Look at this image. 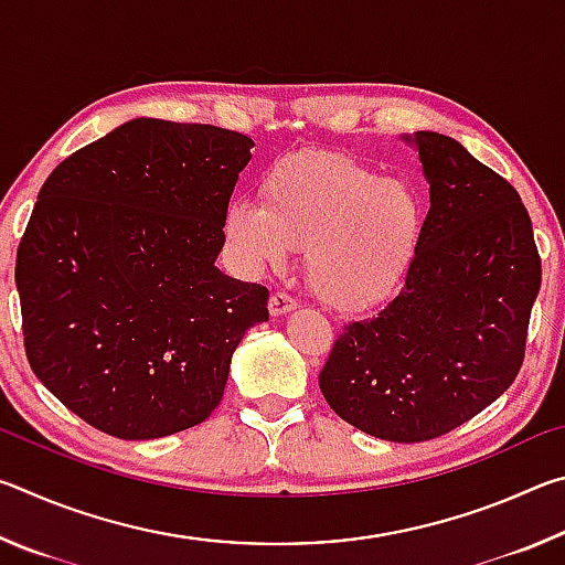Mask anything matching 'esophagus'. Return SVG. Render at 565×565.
Masks as SVG:
<instances>
[{"instance_id":"1","label":"esophagus","mask_w":565,"mask_h":565,"mask_svg":"<svg viewBox=\"0 0 565 565\" xmlns=\"http://www.w3.org/2000/svg\"><path fill=\"white\" fill-rule=\"evenodd\" d=\"M296 306H299V301H296L294 296L286 294V291H276V294H271V299H269L271 317H284V313L294 311Z\"/></svg>"}]
</instances>
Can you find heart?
Returning <instances> with one entry per match:
<instances>
[{"instance_id": "obj_1", "label": "heart", "mask_w": 565, "mask_h": 565, "mask_svg": "<svg viewBox=\"0 0 565 565\" xmlns=\"http://www.w3.org/2000/svg\"><path fill=\"white\" fill-rule=\"evenodd\" d=\"M262 204L236 199L226 236L248 266L281 264L306 248V276L333 309L384 301L414 259L424 212L416 191L341 151L301 149L262 179Z\"/></svg>"}]
</instances>
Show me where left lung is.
<instances>
[{"label":"left lung","mask_w":565,"mask_h":565,"mask_svg":"<svg viewBox=\"0 0 565 565\" xmlns=\"http://www.w3.org/2000/svg\"><path fill=\"white\" fill-rule=\"evenodd\" d=\"M431 209L404 286L351 321L319 374L337 414L384 441L454 431L519 376L541 256L519 191L456 139L416 131Z\"/></svg>","instance_id":"1"}]
</instances>
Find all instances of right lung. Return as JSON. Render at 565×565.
I'll use <instances>...</instances> for the list:
<instances>
[{"label":"right lung","mask_w":565,"mask_h":565,"mask_svg":"<svg viewBox=\"0 0 565 565\" xmlns=\"http://www.w3.org/2000/svg\"><path fill=\"white\" fill-rule=\"evenodd\" d=\"M242 131L131 119L46 177L17 248L36 379L99 431L145 441L202 424L269 289L214 262Z\"/></svg>","instance_id":"right-lung-1"}]
</instances>
